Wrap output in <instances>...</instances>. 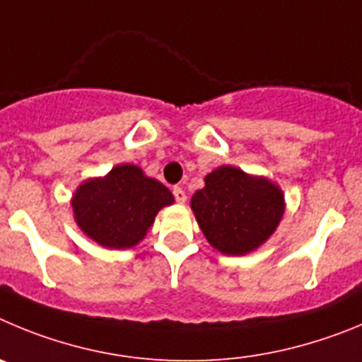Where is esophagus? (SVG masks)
<instances>
[{"instance_id": "obj_1", "label": "esophagus", "mask_w": 362, "mask_h": 362, "mask_svg": "<svg viewBox=\"0 0 362 362\" xmlns=\"http://www.w3.org/2000/svg\"><path fill=\"white\" fill-rule=\"evenodd\" d=\"M173 194H175V200H177L178 204H184V202L187 200V197H185V191L182 187H173Z\"/></svg>"}]
</instances>
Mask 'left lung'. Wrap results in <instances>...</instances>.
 I'll return each mask as SVG.
<instances>
[{"label": "left lung", "mask_w": 362, "mask_h": 362, "mask_svg": "<svg viewBox=\"0 0 362 362\" xmlns=\"http://www.w3.org/2000/svg\"><path fill=\"white\" fill-rule=\"evenodd\" d=\"M204 189L191 198L202 233L216 250L243 256L269 240L285 213L278 184L221 165L204 178Z\"/></svg>", "instance_id": "1"}]
</instances>
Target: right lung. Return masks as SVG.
I'll use <instances>...</instances> for the list:
<instances>
[{"label":"right lung","instance_id":"1","mask_svg":"<svg viewBox=\"0 0 362 362\" xmlns=\"http://www.w3.org/2000/svg\"><path fill=\"white\" fill-rule=\"evenodd\" d=\"M175 202L173 194L139 165L120 164L106 177L88 178L71 197L74 218L93 242L129 249L144 240L155 216Z\"/></svg>","mask_w":362,"mask_h":362}]
</instances>
